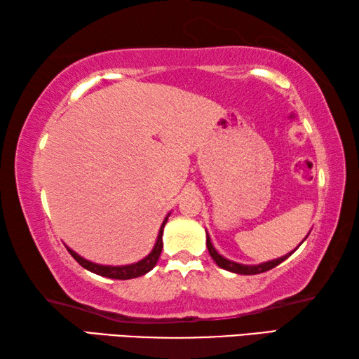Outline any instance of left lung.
Listing matches in <instances>:
<instances>
[{
    "label": "left lung",
    "instance_id": "left-lung-1",
    "mask_svg": "<svg viewBox=\"0 0 359 359\" xmlns=\"http://www.w3.org/2000/svg\"><path fill=\"white\" fill-rule=\"evenodd\" d=\"M307 238V236H306ZM206 248H208V252L210 255L212 257V260H215L217 263V266H221L224 269H227V271H231V273H236V274H260V273H265L268 271V269H271L274 266H278L279 263H282L284 260H287L288 257L292 255L287 254L284 257H280V259H276V260H269V262H265V263H260V265H241V263H236V262H231V260H227L225 257H222L221 254L217 252V250L215 249V246H212V243L210 240V235L206 233ZM294 252V250H293Z\"/></svg>",
    "mask_w": 359,
    "mask_h": 359
}]
</instances>
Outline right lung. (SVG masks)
I'll list each match as a JSON object with an SVG mask.
<instances>
[{
  "label": "right lung",
  "instance_id": "add662e5",
  "mask_svg": "<svg viewBox=\"0 0 359 359\" xmlns=\"http://www.w3.org/2000/svg\"><path fill=\"white\" fill-rule=\"evenodd\" d=\"M168 216L163 219V222H162L161 229H159V235H157V240H156V244H154L153 250H151V252L147 257H144V259H142L140 262H137V263H132V265H124V266L97 265V263H93L90 260H85L83 257H80L77 252H74L72 249L67 248V250H69V254H71L74 259L80 263L81 266H83L85 269H88V271L94 273V274L104 276V278H110V279H121V280L138 278V276H143V274H147L148 271H151V269L156 266L157 260H159V255L162 252V246H163V244H162V233H163V227H165Z\"/></svg>",
  "mask_w": 359,
  "mask_h": 359
}]
</instances>
